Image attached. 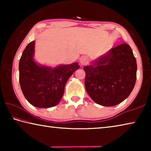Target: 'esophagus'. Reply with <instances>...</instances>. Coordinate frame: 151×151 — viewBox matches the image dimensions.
I'll list each match as a JSON object with an SVG mask.
<instances>
[{"mask_svg":"<svg viewBox=\"0 0 151 151\" xmlns=\"http://www.w3.org/2000/svg\"><path fill=\"white\" fill-rule=\"evenodd\" d=\"M88 63V58H86V57H83L81 58L80 64H81V66H84V65H87Z\"/></svg>","mask_w":151,"mask_h":151,"instance_id":"1","label":"esophagus"}]
</instances>
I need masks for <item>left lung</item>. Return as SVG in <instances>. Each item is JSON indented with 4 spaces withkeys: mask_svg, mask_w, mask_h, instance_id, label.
Listing matches in <instances>:
<instances>
[{
    "mask_svg": "<svg viewBox=\"0 0 151 151\" xmlns=\"http://www.w3.org/2000/svg\"><path fill=\"white\" fill-rule=\"evenodd\" d=\"M86 92L96 103L116 105L131 94L137 79V61L131 47L122 43L83 68Z\"/></svg>",
    "mask_w": 151,
    "mask_h": 151,
    "instance_id": "left-lung-1",
    "label": "left lung"
}]
</instances>
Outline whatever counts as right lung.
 I'll use <instances>...</instances> for the list:
<instances>
[{"label":"right lung","mask_w":151,"mask_h":151,"mask_svg":"<svg viewBox=\"0 0 151 151\" xmlns=\"http://www.w3.org/2000/svg\"><path fill=\"white\" fill-rule=\"evenodd\" d=\"M35 41L25 48L19 61V82L29 103L39 108L57 105L62 99L66 82L80 66L78 63L52 68L39 65L33 59Z\"/></svg>","instance_id":"add662e5"}]
</instances>
